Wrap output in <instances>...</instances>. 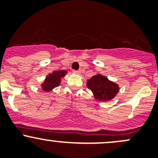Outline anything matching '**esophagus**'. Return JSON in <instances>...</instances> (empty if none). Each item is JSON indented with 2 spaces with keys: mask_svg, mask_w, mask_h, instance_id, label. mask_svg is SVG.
<instances>
[{
  "mask_svg": "<svg viewBox=\"0 0 158 158\" xmlns=\"http://www.w3.org/2000/svg\"><path fill=\"white\" fill-rule=\"evenodd\" d=\"M73 73H74V74H80V73H81V71H77V70H73Z\"/></svg>",
  "mask_w": 158,
  "mask_h": 158,
  "instance_id": "esophagus-1",
  "label": "esophagus"
}]
</instances>
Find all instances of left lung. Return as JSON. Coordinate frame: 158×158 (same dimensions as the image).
Segmentation results:
<instances>
[{
  "instance_id": "left-lung-1",
  "label": "left lung",
  "mask_w": 158,
  "mask_h": 158,
  "mask_svg": "<svg viewBox=\"0 0 158 158\" xmlns=\"http://www.w3.org/2000/svg\"><path fill=\"white\" fill-rule=\"evenodd\" d=\"M87 86L93 92L96 99L103 101L111 100L119 90L118 84L101 74H97L87 80Z\"/></svg>"
}]
</instances>
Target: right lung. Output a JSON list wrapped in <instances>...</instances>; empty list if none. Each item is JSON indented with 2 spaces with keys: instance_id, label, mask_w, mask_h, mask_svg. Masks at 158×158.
Wrapping results in <instances>:
<instances>
[{
  "instance_id": "obj_1",
  "label": "right lung",
  "mask_w": 158,
  "mask_h": 158,
  "mask_svg": "<svg viewBox=\"0 0 158 158\" xmlns=\"http://www.w3.org/2000/svg\"><path fill=\"white\" fill-rule=\"evenodd\" d=\"M65 73L66 71H57L49 74V76L46 77V80L41 85L44 90L50 91L53 88L57 87L60 84V79L65 75Z\"/></svg>"
}]
</instances>
